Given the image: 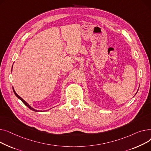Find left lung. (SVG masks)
Listing matches in <instances>:
<instances>
[{
    "instance_id": "obj_1",
    "label": "left lung",
    "mask_w": 151,
    "mask_h": 151,
    "mask_svg": "<svg viewBox=\"0 0 151 151\" xmlns=\"http://www.w3.org/2000/svg\"><path fill=\"white\" fill-rule=\"evenodd\" d=\"M138 91H137V92H138ZM137 93H136V94H137Z\"/></svg>"
}]
</instances>
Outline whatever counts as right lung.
Returning <instances> with one entry per match:
<instances>
[{
  "instance_id": "1",
  "label": "right lung",
  "mask_w": 151,
  "mask_h": 151,
  "mask_svg": "<svg viewBox=\"0 0 151 151\" xmlns=\"http://www.w3.org/2000/svg\"><path fill=\"white\" fill-rule=\"evenodd\" d=\"M12 68H13V66H12ZM13 92H14V93L15 96L17 97V98H18L19 99H20V100H21V101H22V102H23V103H24V104L27 106V107L28 108H29L30 110H33V111H37V112H39V111L41 112V111H41H41H40V110H35V109H33V107H32L31 106H30V105L27 102H25V101L22 98H21V97L18 94H17L16 93V91H15V90H14V88H13Z\"/></svg>"
}]
</instances>
